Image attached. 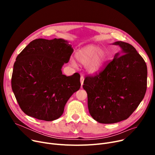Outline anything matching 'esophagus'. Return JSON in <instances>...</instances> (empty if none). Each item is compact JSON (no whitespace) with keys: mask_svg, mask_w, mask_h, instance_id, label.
Segmentation results:
<instances>
[{"mask_svg":"<svg viewBox=\"0 0 155 155\" xmlns=\"http://www.w3.org/2000/svg\"><path fill=\"white\" fill-rule=\"evenodd\" d=\"M84 76H81L80 77V83H81V88L82 87V85L84 84Z\"/></svg>","mask_w":155,"mask_h":155,"instance_id":"34e87169","label":"esophagus"}]
</instances>
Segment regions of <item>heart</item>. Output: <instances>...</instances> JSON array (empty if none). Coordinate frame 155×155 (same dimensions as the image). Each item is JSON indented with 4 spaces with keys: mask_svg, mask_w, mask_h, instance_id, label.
<instances>
[{
    "mask_svg": "<svg viewBox=\"0 0 155 155\" xmlns=\"http://www.w3.org/2000/svg\"><path fill=\"white\" fill-rule=\"evenodd\" d=\"M76 60L81 64L85 65L86 70L91 74L98 71L104 63L105 53L98 46L87 45L78 50L75 54ZM72 65H75L74 60H70Z\"/></svg>",
    "mask_w": 155,
    "mask_h": 155,
    "instance_id": "1",
    "label": "heart"
}]
</instances>
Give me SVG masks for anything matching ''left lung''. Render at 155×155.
Wrapping results in <instances>:
<instances>
[{
    "mask_svg": "<svg viewBox=\"0 0 155 155\" xmlns=\"http://www.w3.org/2000/svg\"><path fill=\"white\" fill-rule=\"evenodd\" d=\"M112 45L121 51L98 75L87 77L83 85L89 113L102 124L127 119L143 101L147 86V67L136 49L123 41Z\"/></svg>",
    "mask_w": 155,
    "mask_h": 155,
    "instance_id": "obj_1",
    "label": "left lung"
}]
</instances>
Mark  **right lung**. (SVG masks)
<instances>
[{"mask_svg":"<svg viewBox=\"0 0 155 155\" xmlns=\"http://www.w3.org/2000/svg\"><path fill=\"white\" fill-rule=\"evenodd\" d=\"M73 49L67 40L36 39L20 53L14 64L12 89L26 115L46 121L58 119L65 104L80 88V76L61 71Z\"/></svg>","mask_w":155,"mask_h":155,"instance_id":"right-lung-1","label":"right lung"}]
</instances>
